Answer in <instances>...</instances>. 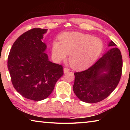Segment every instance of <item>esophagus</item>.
<instances>
[{
  "instance_id": "34e87169",
  "label": "esophagus",
  "mask_w": 130,
  "mask_h": 130,
  "mask_svg": "<svg viewBox=\"0 0 130 130\" xmlns=\"http://www.w3.org/2000/svg\"><path fill=\"white\" fill-rule=\"evenodd\" d=\"M69 71H70V70L69 69H68V68H63V73H67V72H68Z\"/></svg>"
}]
</instances>
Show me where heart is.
Returning <instances> with one entry per match:
<instances>
[{
  "mask_svg": "<svg viewBox=\"0 0 130 130\" xmlns=\"http://www.w3.org/2000/svg\"><path fill=\"white\" fill-rule=\"evenodd\" d=\"M60 42L52 44V54L57 61L64 60L70 55L73 68L84 69L91 67L100 56L104 47L102 39L78 32H68L60 37Z\"/></svg>",
  "mask_w": 130,
  "mask_h": 130,
  "instance_id": "b5f03b06",
  "label": "heart"
}]
</instances>
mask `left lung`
Segmentation results:
<instances>
[{
    "mask_svg": "<svg viewBox=\"0 0 130 130\" xmlns=\"http://www.w3.org/2000/svg\"><path fill=\"white\" fill-rule=\"evenodd\" d=\"M108 46L111 49L91 67L74 73L73 91L82 102H101L114 91L119 83L123 66L122 54L113 41H110Z\"/></svg>",
    "mask_w": 130,
    "mask_h": 130,
    "instance_id": "obj_1",
    "label": "left lung"
}]
</instances>
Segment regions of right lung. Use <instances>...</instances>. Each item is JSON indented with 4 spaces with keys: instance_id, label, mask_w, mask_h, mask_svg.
I'll return each instance as SVG.
<instances>
[{
    "instance_id": "obj_1",
    "label": "right lung",
    "mask_w": 130,
    "mask_h": 130,
    "mask_svg": "<svg viewBox=\"0 0 130 130\" xmlns=\"http://www.w3.org/2000/svg\"><path fill=\"white\" fill-rule=\"evenodd\" d=\"M47 29L35 28L22 34L12 46L7 67L13 86L28 99L40 101L52 93L62 76L61 65L52 62L42 40Z\"/></svg>"
}]
</instances>
